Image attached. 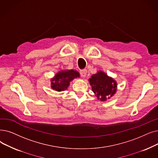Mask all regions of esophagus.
<instances>
[{"instance_id":"1","label":"esophagus","mask_w":158,"mask_h":158,"mask_svg":"<svg viewBox=\"0 0 158 158\" xmlns=\"http://www.w3.org/2000/svg\"><path fill=\"white\" fill-rule=\"evenodd\" d=\"M86 73H87V70H86V69L82 70H81V71H80V73H81V77H86Z\"/></svg>"}]
</instances>
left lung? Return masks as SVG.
I'll return each instance as SVG.
<instances>
[{
	"label": "left lung",
	"mask_w": 158,
	"mask_h": 158,
	"mask_svg": "<svg viewBox=\"0 0 158 158\" xmlns=\"http://www.w3.org/2000/svg\"><path fill=\"white\" fill-rule=\"evenodd\" d=\"M88 81L95 95L101 101L110 99L117 92V82L101 70L93 74Z\"/></svg>",
	"instance_id": "obj_1"
}]
</instances>
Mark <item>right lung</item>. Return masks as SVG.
Returning <instances> with one entry per match:
<instances>
[{
  "mask_svg": "<svg viewBox=\"0 0 158 158\" xmlns=\"http://www.w3.org/2000/svg\"><path fill=\"white\" fill-rule=\"evenodd\" d=\"M77 77H80V74L77 70L73 69L61 70L50 79L51 88L57 92L66 90L70 86V82Z\"/></svg>",
  "mask_w": 158,
  "mask_h": 158,
  "instance_id": "right-lung-1",
  "label": "right lung"
}]
</instances>
